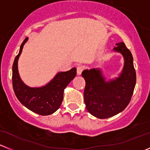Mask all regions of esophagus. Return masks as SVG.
<instances>
[{
	"instance_id": "obj_1",
	"label": "esophagus",
	"mask_w": 150,
	"mask_h": 150,
	"mask_svg": "<svg viewBox=\"0 0 150 150\" xmlns=\"http://www.w3.org/2000/svg\"><path fill=\"white\" fill-rule=\"evenodd\" d=\"M83 72V67L82 66H78L77 67V75H80Z\"/></svg>"
}]
</instances>
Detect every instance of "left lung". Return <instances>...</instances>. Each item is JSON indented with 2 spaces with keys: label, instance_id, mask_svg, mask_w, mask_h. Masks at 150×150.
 Returning <instances> with one entry per match:
<instances>
[{
  "label": "left lung",
  "instance_id": "1",
  "mask_svg": "<svg viewBox=\"0 0 150 150\" xmlns=\"http://www.w3.org/2000/svg\"><path fill=\"white\" fill-rule=\"evenodd\" d=\"M113 48L120 53L124 66L118 77L106 81L100 69H85L82 76L86 81L84 102L88 112L94 117L105 119L121 112L128 106L135 88L137 76L134 59L123 42Z\"/></svg>",
  "mask_w": 150,
  "mask_h": 150
}]
</instances>
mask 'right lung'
I'll list each match as a JSON object with an SVG mask.
<instances>
[{"mask_svg":"<svg viewBox=\"0 0 150 150\" xmlns=\"http://www.w3.org/2000/svg\"><path fill=\"white\" fill-rule=\"evenodd\" d=\"M28 40L22 43L18 55L15 57L12 67V83L16 96L25 107L40 115L55 112L61 106L64 88L76 76V68L67 72H58L46 86L32 88L24 83L18 71V60L22 48Z\"/></svg>","mask_w":150,"mask_h":150,"instance_id":"right-lung-1","label":"right lung"}]
</instances>
